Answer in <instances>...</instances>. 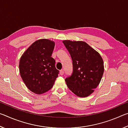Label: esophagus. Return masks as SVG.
Returning a JSON list of instances; mask_svg holds the SVG:
<instances>
[{"label":"esophagus","instance_id":"obj_1","mask_svg":"<svg viewBox=\"0 0 128 128\" xmlns=\"http://www.w3.org/2000/svg\"><path fill=\"white\" fill-rule=\"evenodd\" d=\"M64 73V70H63V69H62V70H60V75H63Z\"/></svg>","mask_w":128,"mask_h":128}]
</instances>
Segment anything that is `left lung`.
Returning <instances> with one entry per match:
<instances>
[{"label": "left lung", "instance_id": "obj_1", "mask_svg": "<svg viewBox=\"0 0 128 128\" xmlns=\"http://www.w3.org/2000/svg\"><path fill=\"white\" fill-rule=\"evenodd\" d=\"M72 60L71 76L65 79L69 89L80 97H86L99 85L104 72L99 54L85 42L62 41Z\"/></svg>", "mask_w": 128, "mask_h": 128}]
</instances>
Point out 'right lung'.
<instances>
[{
    "label": "right lung",
    "instance_id": "add662e5",
    "mask_svg": "<svg viewBox=\"0 0 128 128\" xmlns=\"http://www.w3.org/2000/svg\"><path fill=\"white\" fill-rule=\"evenodd\" d=\"M55 47L53 41L42 39L34 42L21 56L20 73L26 87L36 94L52 88L59 70L51 57Z\"/></svg>",
    "mask_w": 128,
    "mask_h": 128
}]
</instances>
